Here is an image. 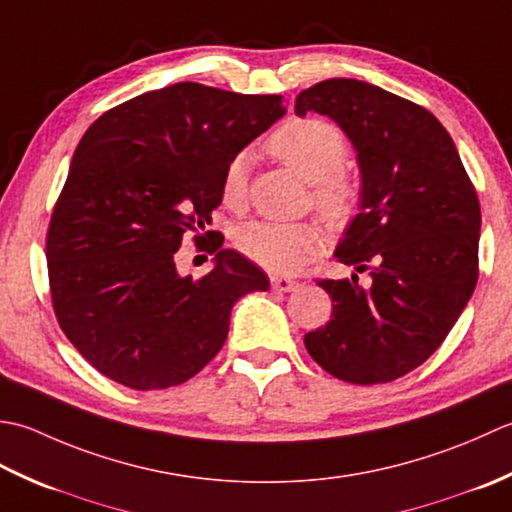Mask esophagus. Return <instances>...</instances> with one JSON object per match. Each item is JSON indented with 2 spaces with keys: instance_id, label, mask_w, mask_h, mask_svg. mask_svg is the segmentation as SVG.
I'll use <instances>...</instances> for the list:
<instances>
[{
  "instance_id": "esophagus-1",
  "label": "esophagus",
  "mask_w": 512,
  "mask_h": 512,
  "mask_svg": "<svg viewBox=\"0 0 512 512\" xmlns=\"http://www.w3.org/2000/svg\"><path fill=\"white\" fill-rule=\"evenodd\" d=\"M271 287H274L276 291H294L298 287V283L294 278H287V276H271Z\"/></svg>"
}]
</instances>
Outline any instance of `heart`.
Masks as SVG:
<instances>
[{"mask_svg":"<svg viewBox=\"0 0 512 512\" xmlns=\"http://www.w3.org/2000/svg\"><path fill=\"white\" fill-rule=\"evenodd\" d=\"M269 152L314 185V203L331 223H344L356 212L360 185L340 168L347 161L349 145L336 125L325 119H294L278 128L269 139ZM221 198L232 210L247 201V161L234 156L225 165ZM234 243L247 260L269 274H294L325 245V232L314 221L245 223Z\"/></svg>","mask_w":512,"mask_h":512,"instance_id":"heart-1","label":"heart"}]
</instances>
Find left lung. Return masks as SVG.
<instances>
[{"instance_id":"left-lung-1","label":"left lung","mask_w":512,"mask_h":512,"mask_svg":"<svg viewBox=\"0 0 512 512\" xmlns=\"http://www.w3.org/2000/svg\"><path fill=\"white\" fill-rule=\"evenodd\" d=\"M327 114L351 139L362 174L360 214L336 258L369 271V287L318 280L331 320L305 347L333 378L382 384L420 367L471 300L482 212L451 134L433 114L358 79L302 90L296 114Z\"/></svg>"}]
</instances>
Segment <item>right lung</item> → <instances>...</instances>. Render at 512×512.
<instances>
[{
    "label": "right lung",
    "instance_id": "right-lung-1",
    "mask_svg": "<svg viewBox=\"0 0 512 512\" xmlns=\"http://www.w3.org/2000/svg\"><path fill=\"white\" fill-rule=\"evenodd\" d=\"M283 114L280 95L183 81L114 106L83 134L50 216L48 280L59 327L106 378L137 391L187 382L221 351L234 302L269 289L218 238L214 269L196 280L174 254L212 223L225 165Z\"/></svg>",
    "mask_w": 512,
    "mask_h": 512
}]
</instances>
